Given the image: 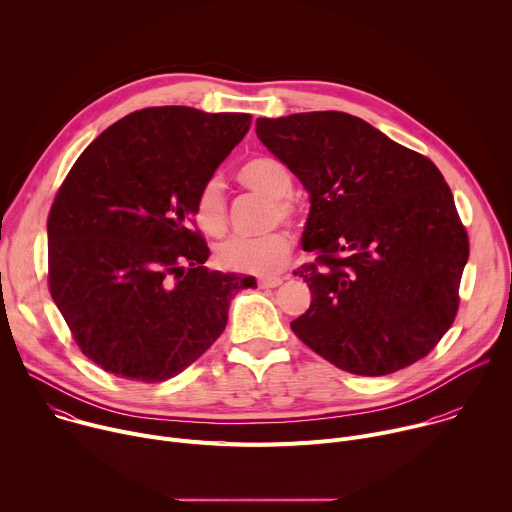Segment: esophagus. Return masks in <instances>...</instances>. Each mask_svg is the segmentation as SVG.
Returning a JSON list of instances; mask_svg holds the SVG:
<instances>
[{
  "label": "esophagus",
  "mask_w": 512,
  "mask_h": 512,
  "mask_svg": "<svg viewBox=\"0 0 512 512\" xmlns=\"http://www.w3.org/2000/svg\"><path fill=\"white\" fill-rule=\"evenodd\" d=\"M281 283H283V277H279V275L261 277V279H259V287H261V289H265V287H277V285H281Z\"/></svg>",
  "instance_id": "1"
}]
</instances>
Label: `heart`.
<instances>
[{
  "label": "heart",
  "mask_w": 512,
  "mask_h": 512,
  "mask_svg": "<svg viewBox=\"0 0 512 512\" xmlns=\"http://www.w3.org/2000/svg\"><path fill=\"white\" fill-rule=\"evenodd\" d=\"M237 180L247 190L271 200L269 221H291L296 216V204L291 202L289 194L294 188V178H291L289 168L271 156H259L245 162ZM194 216L198 227L208 235H223L227 229V200L223 186L218 180H210L204 184L196 198ZM294 249V239L283 229L273 231L269 235L257 239L235 237L218 247V261L225 269L269 275L283 267L287 257Z\"/></svg>",
  "instance_id": "heart-1"
}]
</instances>
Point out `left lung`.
<instances>
[{
    "label": "left lung",
    "instance_id": "left-lung-1",
    "mask_svg": "<svg viewBox=\"0 0 512 512\" xmlns=\"http://www.w3.org/2000/svg\"><path fill=\"white\" fill-rule=\"evenodd\" d=\"M257 137L310 194L302 235L316 261L291 330L334 367L401 371L450 330L468 235L450 186L425 156L340 111L257 119Z\"/></svg>",
    "mask_w": 512,
    "mask_h": 512
}]
</instances>
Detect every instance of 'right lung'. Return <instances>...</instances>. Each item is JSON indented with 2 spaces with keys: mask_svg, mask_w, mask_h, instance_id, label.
Wrapping results in <instances>:
<instances>
[{
  "mask_svg": "<svg viewBox=\"0 0 512 512\" xmlns=\"http://www.w3.org/2000/svg\"><path fill=\"white\" fill-rule=\"evenodd\" d=\"M247 113L150 107L105 129L48 216V285L79 348L139 383L176 377L223 334L255 277L208 271L196 198L245 137ZM189 267L186 268L185 265Z\"/></svg>",
  "mask_w": 512,
  "mask_h": 512,
  "instance_id": "obj_1",
  "label": "right lung"
}]
</instances>
